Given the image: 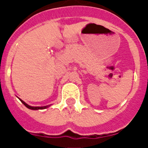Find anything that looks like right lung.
Returning <instances> with one entry per match:
<instances>
[{"instance_id":"right-lung-1","label":"right lung","mask_w":148,"mask_h":148,"mask_svg":"<svg viewBox=\"0 0 148 148\" xmlns=\"http://www.w3.org/2000/svg\"><path fill=\"white\" fill-rule=\"evenodd\" d=\"M22 103H23L24 105L27 107V108H29V109H31V110H43V109H46L47 108H48L49 106H44V107H32V106H29L28 105V104H27V103H25L23 101H22L21 99H20Z\"/></svg>"}]
</instances>
